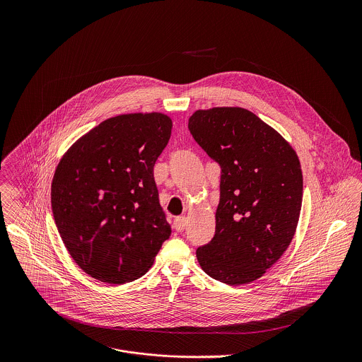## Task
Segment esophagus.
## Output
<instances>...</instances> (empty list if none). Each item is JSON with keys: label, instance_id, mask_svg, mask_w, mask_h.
Wrapping results in <instances>:
<instances>
[{"label": "esophagus", "instance_id": "1", "mask_svg": "<svg viewBox=\"0 0 362 362\" xmlns=\"http://www.w3.org/2000/svg\"><path fill=\"white\" fill-rule=\"evenodd\" d=\"M174 228L177 231H184L185 230V226H187V217L185 216H178L174 218Z\"/></svg>", "mask_w": 362, "mask_h": 362}]
</instances>
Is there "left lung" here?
<instances>
[{"label":"left lung","mask_w":362,"mask_h":362,"mask_svg":"<svg viewBox=\"0 0 362 362\" xmlns=\"http://www.w3.org/2000/svg\"><path fill=\"white\" fill-rule=\"evenodd\" d=\"M188 128L221 168L216 231L197 250L198 262L214 280L251 283L280 259L296 234L303 204L298 156L241 107L198 110Z\"/></svg>","instance_id":"obj_1"}]
</instances>
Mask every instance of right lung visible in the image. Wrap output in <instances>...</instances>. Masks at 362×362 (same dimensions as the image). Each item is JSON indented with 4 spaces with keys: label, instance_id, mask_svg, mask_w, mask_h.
<instances>
[{
    "label": "right lung",
    "instance_id": "1",
    "mask_svg": "<svg viewBox=\"0 0 362 362\" xmlns=\"http://www.w3.org/2000/svg\"><path fill=\"white\" fill-rule=\"evenodd\" d=\"M171 127L160 112L108 118L61 158L52 184L54 221L69 255L93 279H139L170 238L153 167Z\"/></svg>",
    "mask_w": 362,
    "mask_h": 362
}]
</instances>
